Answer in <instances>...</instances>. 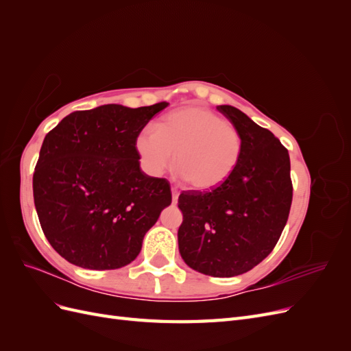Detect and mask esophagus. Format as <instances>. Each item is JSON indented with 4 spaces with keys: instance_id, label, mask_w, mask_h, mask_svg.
Returning a JSON list of instances; mask_svg holds the SVG:
<instances>
[{
    "instance_id": "1",
    "label": "esophagus",
    "mask_w": 351,
    "mask_h": 351,
    "mask_svg": "<svg viewBox=\"0 0 351 351\" xmlns=\"http://www.w3.org/2000/svg\"><path fill=\"white\" fill-rule=\"evenodd\" d=\"M171 193H173V204H177L180 192H178V190H177L176 187H173V189H171Z\"/></svg>"
}]
</instances>
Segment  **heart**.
Here are the masks:
<instances>
[{
	"instance_id": "b5f03b06",
	"label": "heart",
	"mask_w": 351,
	"mask_h": 351,
	"mask_svg": "<svg viewBox=\"0 0 351 351\" xmlns=\"http://www.w3.org/2000/svg\"><path fill=\"white\" fill-rule=\"evenodd\" d=\"M136 152L147 173L162 174L176 161L190 186L202 192L224 184L239 165L243 141L234 125L202 107L167 114L155 129L136 136Z\"/></svg>"
}]
</instances>
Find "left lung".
Returning a JSON list of instances; mask_svg holds the SVG:
<instances>
[{
  "label": "left lung",
  "instance_id": "8db88e82",
  "mask_svg": "<svg viewBox=\"0 0 351 351\" xmlns=\"http://www.w3.org/2000/svg\"><path fill=\"white\" fill-rule=\"evenodd\" d=\"M239 130L243 151L224 184L178 196L183 222L178 250L190 268L228 278L261 263L277 244L290 214L293 184L289 151L268 129L231 105H219Z\"/></svg>",
  "mask_w": 351,
  "mask_h": 351
}]
</instances>
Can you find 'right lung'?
I'll return each instance as SVG.
<instances>
[{
    "label": "right lung",
    "instance_id": "right-lung-1",
    "mask_svg": "<svg viewBox=\"0 0 351 351\" xmlns=\"http://www.w3.org/2000/svg\"><path fill=\"white\" fill-rule=\"evenodd\" d=\"M167 107L101 105L69 114L45 136L34 173L35 208L49 244L70 263L98 271L125 267L171 205L169 183L142 171L134 146Z\"/></svg>",
    "mask_w": 351,
    "mask_h": 351
}]
</instances>
